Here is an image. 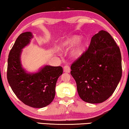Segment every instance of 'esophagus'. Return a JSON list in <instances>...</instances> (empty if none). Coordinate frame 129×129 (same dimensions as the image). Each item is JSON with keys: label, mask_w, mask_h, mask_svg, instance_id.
I'll return each instance as SVG.
<instances>
[{"label": "esophagus", "mask_w": 129, "mask_h": 129, "mask_svg": "<svg viewBox=\"0 0 129 129\" xmlns=\"http://www.w3.org/2000/svg\"><path fill=\"white\" fill-rule=\"evenodd\" d=\"M63 69H64V72H66V73H69L70 71V67L68 66V65H65L63 68Z\"/></svg>", "instance_id": "esophagus-1"}]
</instances>
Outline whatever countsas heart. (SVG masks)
I'll return each mask as SVG.
<instances>
[{
	"label": "heart",
	"mask_w": 129,
	"mask_h": 129,
	"mask_svg": "<svg viewBox=\"0 0 129 129\" xmlns=\"http://www.w3.org/2000/svg\"><path fill=\"white\" fill-rule=\"evenodd\" d=\"M76 42V43L74 45L73 48L71 50V52H70L71 56L73 58L78 57L83 52L84 47H85L84 40L83 39H79V36H73L72 38L68 39V40H66L62 43L63 47H69L73 45Z\"/></svg>",
	"instance_id": "obj_1"
}]
</instances>
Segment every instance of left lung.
<instances>
[{"label": "left lung", "mask_w": 129, "mask_h": 129, "mask_svg": "<svg viewBox=\"0 0 129 129\" xmlns=\"http://www.w3.org/2000/svg\"><path fill=\"white\" fill-rule=\"evenodd\" d=\"M70 68L80 98L89 103H102L112 96L121 79L120 50L107 31L100 30Z\"/></svg>", "instance_id": "obj_1"}]
</instances>
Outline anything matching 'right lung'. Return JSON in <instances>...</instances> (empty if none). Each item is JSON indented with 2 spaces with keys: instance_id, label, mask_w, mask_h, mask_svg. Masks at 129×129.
Returning a JSON list of instances; mask_svg holds the SVG:
<instances>
[{
  "instance_id": "obj_1",
  "label": "right lung",
  "mask_w": 129,
  "mask_h": 129,
  "mask_svg": "<svg viewBox=\"0 0 129 129\" xmlns=\"http://www.w3.org/2000/svg\"><path fill=\"white\" fill-rule=\"evenodd\" d=\"M33 38L30 31L22 33L16 40L8 60L7 78L16 96L29 106L42 108L52 103L55 96L57 80L63 73L61 66L46 65L35 73H28L20 61L22 50Z\"/></svg>"
}]
</instances>
